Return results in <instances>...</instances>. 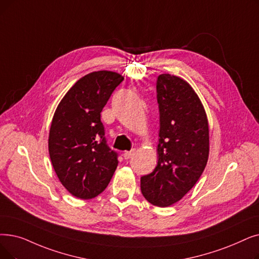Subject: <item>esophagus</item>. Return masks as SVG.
<instances>
[{
  "label": "esophagus",
  "instance_id": "1",
  "mask_svg": "<svg viewBox=\"0 0 259 259\" xmlns=\"http://www.w3.org/2000/svg\"><path fill=\"white\" fill-rule=\"evenodd\" d=\"M134 152H136V149H131L130 151H125L123 152V157H125L126 160H129V159H131V157L133 156V154H134Z\"/></svg>",
  "mask_w": 259,
  "mask_h": 259
}]
</instances>
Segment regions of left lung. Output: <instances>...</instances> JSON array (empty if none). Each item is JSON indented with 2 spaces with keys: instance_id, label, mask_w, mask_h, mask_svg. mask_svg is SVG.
<instances>
[{
  "instance_id": "left-lung-1",
  "label": "left lung",
  "mask_w": 259,
  "mask_h": 259,
  "mask_svg": "<svg viewBox=\"0 0 259 259\" xmlns=\"http://www.w3.org/2000/svg\"><path fill=\"white\" fill-rule=\"evenodd\" d=\"M160 112L157 154L153 171L141 178L146 200L169 206L197 183L208 159V122L193 88L180 77L161 74L156 79Z\"/></svg>"
}]
</instances>
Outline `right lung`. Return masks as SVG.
Returning <instances> with one entry per match:
<instances>
[{"mask_svg": "<svg viewBox=\"0 0 259 259\" xmlns=\"http://www.w3.org/2000/svg\"><path fill=\"white\" fill-rule=\"evenodd\" d=\"M122 80L114 72L90 73L56 109L49 138L51 161L62 185L77 198L103 193L117 167L118 153L107 144L100 113Z\"/></svg>", "mask_w": 259, "mask_h": 259, "instance_id": "add662e5", "label": "right lung"}]
</instances>
